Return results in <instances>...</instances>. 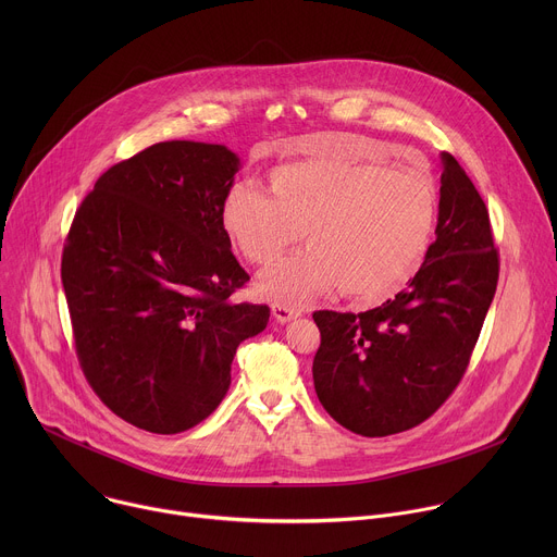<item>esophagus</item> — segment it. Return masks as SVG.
Here are the masks:
<instances>
[{"mask_svg":"<svg viewBox=\"0 0 557 557\" xmlns=\"http://www.w3.org/2000/svg\"><path fill=\"white\" fill-rule=\"evenodd\" d=\"M304 310L299 306H288V304H273V317L280 324H286L295 317H299Z\"/></svg>","mask_w":557,"mask_h":557,"instance_id":"34e87169","label":"esophagus"}]
</instances>
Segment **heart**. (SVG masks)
Returning a JSON list of instances; mask_svg holds the SVG:
<instances>
[{"instance_id": "b5f03b06", "label": "heart", "mask_w": 557, "mask_h": 557, "mask_svg": "<svg viewBox=\"0 0 557 557\" xmlns=\"http://www.w3.org/2000/svg\"><path fill=\"white\" fill-rule=\"evenodd\" d=\"M436 215L430 176L324 158L275 170L271 196L235 185L220 211L231 245L260 267L304 231L310 247L260 277V290L275 304H304L335 286L366 301L396 293L423 264Z\"/></svg>"}]
</instances>
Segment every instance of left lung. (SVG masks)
<instances>
[{
  "mask_svg": "<svg viewBox=\"0 0 557 557\" xmlns=\"http://www.w3.org/2000/svg\"><path fill=\"white\" fill-rule=\"evenodd\" d=\"M436 240L394 299L366 312L314 310L312 359L324 410L361 436H389L430 419L460 383L498 286L490 211L447 151L441 153Z\"/></svg>",
  "mask_w": 557,
  "mask_h": 557,
  "instance_id": "obj_1",
  "label": "left lung"
}]
</instances>
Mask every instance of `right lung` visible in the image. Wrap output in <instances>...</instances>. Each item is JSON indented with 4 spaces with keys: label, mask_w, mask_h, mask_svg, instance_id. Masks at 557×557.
Instances as JSON below:
<instances>
[{
    "label": "right lung",
    "mask_w": 557,
    "mask_h": 557,
    "mask_svg": "<svg viewBox=\"0 0 557 557\" xmlns=\"http://www.w3.org/2000/svg\"><path fill=\"white\" fill-rule=\"evenodd\" d=\"M240 170L224 145L168 140L112 165L76 209L61 256L74 348L123 421L178 434L224 399L231 361L269 324L231 295L249 273L220 220Z\"/></svg>",
    "instance_id": "right-lung-1"
}]
</instances>
